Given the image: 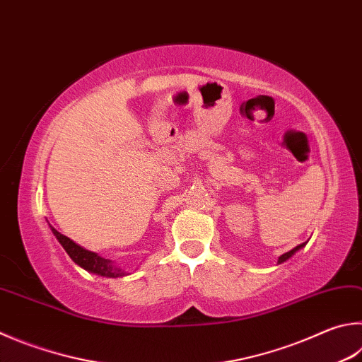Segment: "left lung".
<instances>
[{
  "label": "left lung",
  "instance_id": "8db88e82",
  "mask_svg": "<svg viewBox=\"0 0 362 362\" xmlns=\"http://www.w3.org/2000/svg\"><path fill=\"white\" fill-rule=\"evenodd\" d=\"M307 244V242H304V244H300V245H298V247H294L293 250H290V252H286V253H284V255H281L280 256V258H279V264H281V262H285L286 259H290L291 258V256L296 253V252H298V250H300L302 247H304Z\"/></svg>",
  "mask_w": 362,
  "mask_h": 362
}]
</instances>
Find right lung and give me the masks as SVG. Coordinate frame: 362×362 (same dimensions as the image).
Here are the masks:
<instances>
[{
	"mask_svg": "<svg viewBox=\"0 0 362 362\" xmlns=\"http://www.w3.org/2000/svg\"><path fill=\"white\" fill-rule=\"evenodd\" d=\"M52 233L57 238V240L60 242L62 247L66 250V253L69 255V258L76 262V264L81 266L85 271H88L91 274L101 275V277H109V279H117V277H123L124 272L120 267H117L112 264V261L101 258L100 255L95 252H90V250H85L83 247L77 245L74 240H71L66 235H63L62 233H58L55 228H52Z\"/></svg>",
	"mask_w": 362,
	"mask_h": 362,
	"instance_id": "1",
	"label": "right lung"
}]
</instances>
